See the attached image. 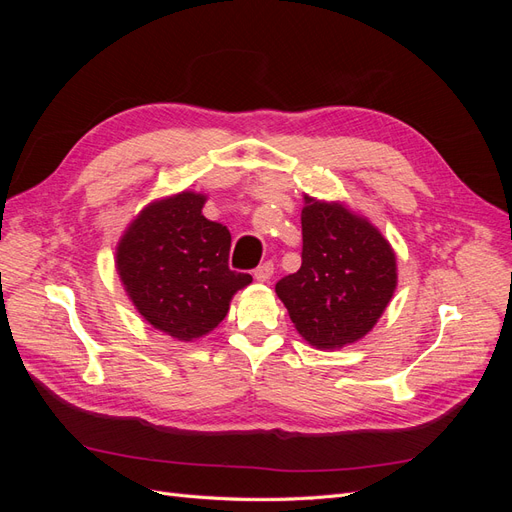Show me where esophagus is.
<instances>
[{
    "label": "esophagus",
    "mask_w": 512,
    "mask_h": 512,
    "mask_svg": "<svg viewBox=\"0 0 512 512\" xmlns=\"http://www.w3.org/2000/svg\"><path fill=\"white\" fill-rule=\"evenodd\" d=\"M271 277H273V265H271V262H265V265H260L254 271V280L260 282V284H267Z\"/></svg>",
    "instance_id": "obj_1"
}]
</instances>
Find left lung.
Returning <instances> with one entry per match:
<instances>
[{
    "instance_id": "8db88e82",
    "label": "left lung",
    "mask_w": 512,
    "mask_h": 512,
    "mask_svg": "<svg viewBox=\"0 0 512 512\" xmlns=\"http://www.w3.org/2000/svg\"><path fill=\"white\" fill-rule=\"evenodd\" d=\"M303 262L275 292L294 329L316 350H339L363 339L397 288V256L365 215L339 200L303 196Z\"/></svg>"
}]
</instances>
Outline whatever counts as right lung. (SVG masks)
I'll list each match as a JSON object with an SVG mask.
<instances>
[{
    "label": "right lung",
    "mask_w": 512,
    "mask_h": 512,
    "mask_svg": "<svg viewBox=\"0 0 512 512\" xmlns=\"http://www.w3.org/2000/svg\"><path fill=\"white\" fill-rule=\"evenodd\" d=\"M207 194L183 190L138 211L115 247L128 299L177 342L209 335L252 275L228 269L230 230L203 215Z\"/></svg>",
    "instance_id": "1"
}]
</instances>
